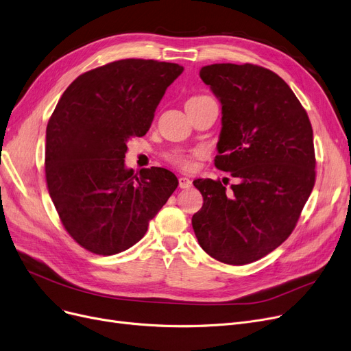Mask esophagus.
<instances>
[{
	"instance_id": "1",
	"label": "esophagus",
	"mask_w": 351,
	"mask_h": 351,
	"mask_svg": "<svg viewBox=\"0 0 351 351\" xmlns=\"http://www.w3.org/2000/svg\"><path fill=\"white\" fill-rule=\"evenodd\" d=\"M179 188L180 189H189V188H192V180L185 178V176H180L179 178Z\"/></svg>"
}]
</instances>
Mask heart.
<instances>
[{
	"mask_svg": "<svg viewBox=\"0 0 351 351\" xmlns=\"http://www.w3.org/2000/svg\"><path fill=\"white\" fill-rule=\"evenodd\" d=\"M199 99H202V97H192V99H189L188 101L199 100ZM173 162H175L178 166L184 167V169H191V167H192V160H191V158H189L188 155H178V156L173 158Z\"/></svg>",
	"mask_w": 351,
	"mask_h": 351,
	"instance_id": "heart-1",
	"label": "heart"
}]
</instances>
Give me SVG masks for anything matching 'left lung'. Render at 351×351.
I'll list each match as a JSON object with an SVG mask.
<instances>
[{
  "label": "left lung",
  "instance_id": "8db88e82",
  "mask_svg": "<svg viewBox=\"0 0 351 351\" xmlns=\"http://www.w3.org/2000/svg\"><path fill=\"white\" fill-rule=\"evenodd\" d=\"M199 75L222 108L215 166L237 184L195 179L204 205L192 226L212 258L250 264L289 237L308 199L313 128L293 90L271 70L222 63L202 67Z\"/></svg>",
  "mask_w": 351,
  "mask_h": 351
}]
</instances>
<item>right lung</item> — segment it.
Listing matches in <instances>:
<instances>
[{
    "mask_svg": "<svg viewBox=\"0 0 351 351\" xmlns=\"http://www.w3.org/2000/svg\"><path fill=\"white\" fill-rule=\"evenodd\" d=\"M182 71L175 63L119 60L79 75L58 100L45 130V180L67 232L87 251L133 247L178 188L163 167L136 176L125 154Z\"/></svg>",
    "mask_w": 351,
    "mask_h": 351,
    "instance_id": "obj_1",
    "label": "right lung"
}]
</instances>
